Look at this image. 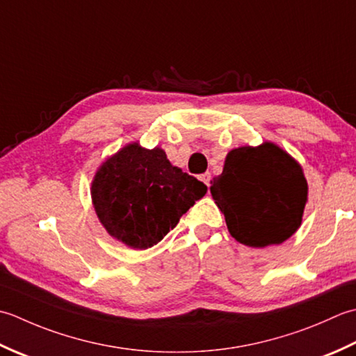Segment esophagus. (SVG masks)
Wrapping results in <instances>:
<instances>
[{
    "mask_svg": "<svg viewBox=\"0 0 356 356\" xmlns=\"http://www.w3.org/2000/svg\"><path fill=\"white\" fill-rule=\"evenodd\" d=\"M200 179H201L202 183H204L207 187L210 186V173H209V172H206V173H202V175H200Z\"/></svg>",
    "mask_w": 356,
    "mask_h": 356,
    "instance_id": "1",
    "label": "esophagus"
}]
</instances>
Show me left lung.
<instances>
[{
  "instance_id": "obj_1",
  "label": "left lung",
  "mask_w": 356,
  "mask_h": 356,
  "mask_svg": "<svg viewBox=\"0 0 356 356\" xmlns=\"http://www.w3.org/2000/svg\"><path fill=\"white\" fill-rule=\"evenodd\" d=\"M210 193L230 235L249 248L284 243L301 226L307 202L302 168L277 144L230 150Z\"/></svg>"
}]
</instances>
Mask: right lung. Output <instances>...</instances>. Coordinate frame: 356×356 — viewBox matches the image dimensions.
Returning a JSON list of instances; mask_svg holds the SVG:
<instances>
[{
    "instance_id": "right-lung-1",
    "label": "right lung",
    "mask_w": 356,
    "mask_h": 356,
    "mask_svg": "<svg viewBox=\"0 0 356 356\" xmlns=\"http://www.w3.org/2000/svg\"><path fill=\"white\" fill-rule=\"evenodd\" d=\"M206 192L207 186L172 165L163 149L138 143L99 165L90 191L107 234L140 250L161 241Z\"/></svg>"
}]
</instances>
